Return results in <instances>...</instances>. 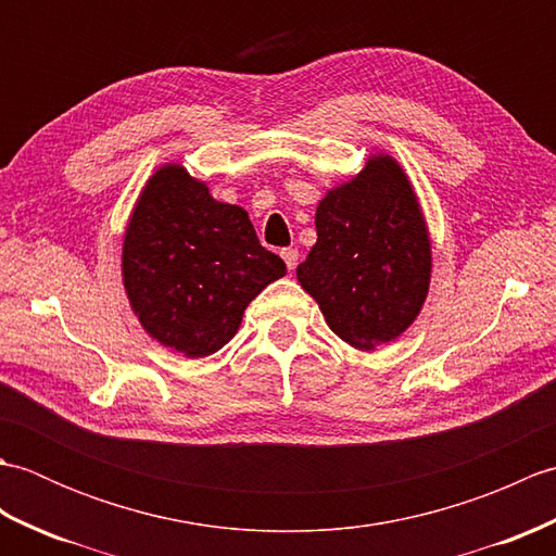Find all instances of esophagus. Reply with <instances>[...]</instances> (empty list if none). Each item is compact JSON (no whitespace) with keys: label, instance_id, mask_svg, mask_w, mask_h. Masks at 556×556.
Segmentation results:
<instances>
[{"label":"esophagus","instance_id":"obj_1","mask_svg":"<svg viewBox=\"0 0 556 556\" xmlns=\"http://www.w3.org/2000/svg\"><path fill=\"white\" fill-rule=\"evenodd\" d=\"M279 255H281V260H285L289 269H293V267L299 265V251H296V248H281Z\"/></svg>","mask_w":556,"mask_h":556}]
</instances>
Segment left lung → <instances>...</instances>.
<instances>
[{
    "mask_svg": "<svg viewBox=\"0 0 556 556\" xmlns=\"http://www.w3.org/2000/svg\"><path fill=\"white\" fill-rule=\"evenodd\" d=\"M317 243L296 277L332 332L370 351L416 320L430 285V241L416 193L392 157H372L320 200Z\"/></svg>",
    "mask_w": 556,
    "mask_h": 556,
    "instance_id": "1",
    "label": "left lung"
}]
</instances>
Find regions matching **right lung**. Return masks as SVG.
<instances>
[{
  "label": "right lung",
  "mask_w": 556,
  "mask_h": 556,
  "mask_svg": "<svg viewBox=\"0 0 556 556\" xmlns=\"http://www.w3.org/2000/svg\"><path fill=\"white\" fill-rule=\"evenodd\" d=\"M122 267L140 325L191 358L227 344L245 305L287 275L285 260L260 245L248 212L217 203L179 164L148 181L124 236Z\"/></svg>",
  "instance_id": "obj_1"
}]
</instances>
